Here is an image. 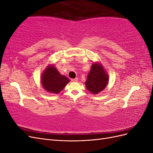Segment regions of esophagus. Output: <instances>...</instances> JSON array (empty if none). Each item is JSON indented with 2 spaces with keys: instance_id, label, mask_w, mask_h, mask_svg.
<instances>
[{
  "instance_id": "esophagus-1",
  "label": "esophagus",
  "mask_w": 153,
  "mask_h": 153,
  "mask_svg": "<svg viewBox=\"0 0 153 153\" xmlns=\"http://www.w3.org/2000/svg\"><path fill=\"white\" fill-rule=\"evenodd\" d=\"M71 81L73 82H76L78 81V79L77 78H73V79H71Z\"/></svg>"
}]
</instances>
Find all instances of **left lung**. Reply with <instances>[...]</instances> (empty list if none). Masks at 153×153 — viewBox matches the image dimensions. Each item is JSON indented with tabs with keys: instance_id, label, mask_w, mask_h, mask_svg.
<instances>
[{
	"instance_id": "8db88e82",
	"label": "left lung",
	"mask_w": 153,
	"mask_h": 153,
	"mask_svg": "<svg viewBox=\"0 0 153 153\" xmlns=\"http://www.w3.org/2000/svg\"><path fill=\"white\" fill-rule=\"evenodd\" d=\"M108 74L100 62L92 64L91 70L88 73L85 82L87 89L94 94L103 91L108 84Z\"/></svg>"
}]
</instances>
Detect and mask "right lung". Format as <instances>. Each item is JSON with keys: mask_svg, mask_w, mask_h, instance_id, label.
Here are the masks:
<instances>
[{"mask_svg": "<svg viewBox=\"0 0 153 153\" xmlns=\"http://www.w3.org/2000/svg\"><path fill=\"white\" fill-rule=\"evenodd\" d=\"M70 82L61 75L53 64H49L41 75V85L48 92L58 94Z\"/></svg>", "mask_w": 153, "mask_h": 153, "instance_id": "right-lung-1", "label": "right lung"}]
</instances>
